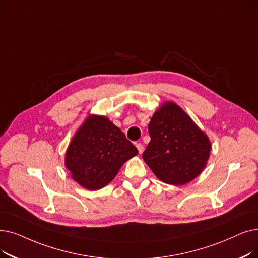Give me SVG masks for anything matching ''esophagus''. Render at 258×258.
<instances>
[{"label":"esophagus","mask_w":258,"mask_h":258,"mask_svg":"<svg viewBox=\"0 0 258 258\" xmlns=\"http://www.w3.org/2000/svg\"><path fill=\"white\" fill-rule=\"evenodd\" d=\"M136 148H137L139 154H142V153H143L144 149H143V145H142L140 142H139V143H136Z\"/></svg>","instance_id":"1"}]
</instances>
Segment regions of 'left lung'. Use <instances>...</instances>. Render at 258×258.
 I'll list each match as a JSON object with an SVG mask.
<instances>
[{"label": "left lung", "instance_id": "left-lung-1", "mask_svg": "<svg viewBox=\"0 0 258 258\" xmlns=\"http://www.w3.org/2000/svg\"><path fill=\"white\" fill-rule=\"evenodd\" d=\"M149 133L151 141L142 158L159 180L183 185L204 171L211 141L178 104L167 101L159 106L151 118Z\"/></svg>", "mask_w": 258, "mask_h": 258}]
</instances>
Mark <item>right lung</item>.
<instances>
[{
    "label": "right lung",
    "instance_id": "obj_1",
    "mask_svg": "<svg viewBox=\"0 0 258 258\" xmlns=\"http://www.w3.org/2000/svg\"><path fill=\"white\" fill-rule=\"evenodd\" d=\"M137 154L135 145L107 117L89 115L66 150L65 166L77 183L96 191L107 185Z\"/></svg>",
    "mask_w": 258,
    "mask_h": 258
}]
</instances>
